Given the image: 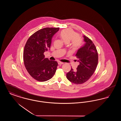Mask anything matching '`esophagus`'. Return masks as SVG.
<instances>
[{
	"label": "esophagus",
	"mask_w": 121,
	"mask_h": 121,
	"mask_svg": "<svg viewBox=\"0 0 121 121\" xmlns=\"http://www.w3.org/2000/svg\"><path fill=\"white\" fill-rule=\"evenodd\" d=\"M63 62H60V61H58V64H59V65H62V64H63Z\"/></svg>",
	"instance_id": "34e87169"
}]
</instances>
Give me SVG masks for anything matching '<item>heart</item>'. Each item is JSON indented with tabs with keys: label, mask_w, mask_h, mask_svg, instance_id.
<instances>
[{
	"label": "heart",
	"mask_w": 121,
	"mask_h": 121,
	"mask_svg": "<svg viewBox=\"0 0 121 121\" xmlns=\"http://www.w3.org/2000/svg\"><path fill=\"white\" fill-rule=\"evenodd\" d=\"M58 35L65 43H69L71 41V44L74 49L79 48L82 44V39L78 37V34L71 29L62 30Z\"/></svg>",
	"instance_id": "heart-1"
}]
</instances>
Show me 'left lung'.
I'll return each mask as SVG.
<instances>
[{"instance_id":"obj_1","label":"left lung","mask_w":121,"mask_h":121,"mask_svg":"<svg viewBox=\"0 0 121 121\" xmlns=\"http://www.w3.org/2000/svg\"><path fill=\"white\" fill-rule=\"evenodd\" d=\"M84 45L78 49L76 56L79 65L76 70L71 68L66 74L67 78L72 83L81 84L85 82L92 76L98 63V53L92 41L85 35Z\"/></svg>"}]
</instances>
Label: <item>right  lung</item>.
Masks as SVG:
<instances>
[{
    "label": "right lung",
    "mask_w": 121,
    "mask_h": 121,
    "mask_svg": "<svg viewBox=\"0 0 121 121\" xmlns=\"http://www.w3.org/2000/svg\"><path fill=\"white\" fill-rule=\"evenodd\" d=\"M59 28L41 29L32 35L27 41L23 51V62L29 74L34 79L44 82L52 78L58 63L44 58V52L49 49L53 36Z\"/></svg>",
    "instance_id": "1"
}]
</instances>
